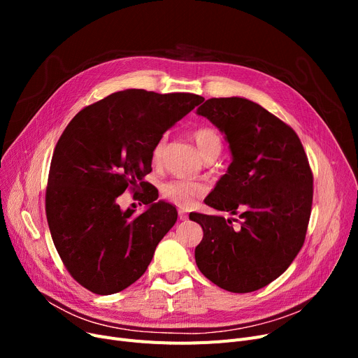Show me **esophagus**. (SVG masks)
<instances>
[{"mask_svg":"<svg viewBox=\"0 0 358 358\" xmlns=\"http://www.w3.org/2000/svg\"><path fill=\"white\" fill-rule=\"evenodd\" d=\"M178 217H180V220H187V219H189V215H187L184 210H178Z\"/></svg>","mask_w":358,"mask_h":358,"instance_id":"obj_1","label":"esophagus"}]
</instances>
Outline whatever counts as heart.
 <instances>
[{
    "label": "heart",
    "instance_id": "1",
    "mask_svg": "<svg viewBox=\"0 0 358 358\" xmlns=\"http://www.w3.org/2000/svg\"><path fill=\"white\" fill-rule=\"evenodd\" d=\"M193 141L196 142L201 157L206 159L212 155H219L222 150V139L217 131L212 127H200L192 134ZM165 139H159L150 152V159L154 165H159L164 157ZM162 196L174 203L178 208L187 209L194 203L196 199L201 197L204 193V187L197 181L190 180H173L162 185Z\"/></svg>",
    "mask_w": 358,
    "mask_h": 358
}]
</instances>
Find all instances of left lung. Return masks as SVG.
Here are the masks:
<instances>
[{
    "instance_id": "8db88e82",
    "label": "left lung",
    "mask_w": 358,
    "mask_h": 358,
    "mask_svg": "<svg viewBox=\"0 0 358 358\" xmlns=\"http://www.w3.org/2000/svg\"><path fill=\"white\" fill-rule=\"evenodd\" d=\"M197 115L227 135L232 152L228 173L204 203L241 219L235 229L222 216L190 213L203 229L194 251L197 267L220 289L250 293L283 274L302 250L312 169L296 131L254 101L209 99Z\"/></svg>"
}]
</instances>
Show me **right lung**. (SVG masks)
I'll list each match as a JSON object with an SVG mask.
<instances>
[{
  "instance_id": "right-lung-1",
  "label": "right lung",
  "mask_w": 358,
  "mask_h": 358,
  "mask_svg": "<svg viewBox=\"0 0 358 358\" xmlns=\"http://www.w3.org/2000/svg\"><path fill=\"white\" fill-rule=\"evenodd\" d=\"M204 99L190 92L124 90L84 107L55 146L46 187V217L65 268L96 294L124 290L146 271L174 227L177 209L155 201L143 177L166 129ZM144 193L148 211H122L126 190Z\"/></svg>"
}]
</instances>
